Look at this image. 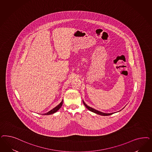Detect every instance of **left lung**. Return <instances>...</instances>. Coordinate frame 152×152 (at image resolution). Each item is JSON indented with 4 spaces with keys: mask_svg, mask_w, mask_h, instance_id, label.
<instances>
[{
    "mask_svg": "<svg viewBox=\"0 0 152 152\" xmlns=\"http://www.w3.org/2000/svg\"><path fill=\"white\" fill-rule=\"evenodd\" d=\"M83 104H84V106L86 107V108L88 109V110H89V111H92V112H93V113H96L98 114V115H102V116H108V115H112L113 113H102V112H100V111H98L96 110H95V109H94L93 108L91 107H89V106H87L86 103H84L83 100Z\"/></svg>",
    "mask_w": 152,
    "mask_h": 152,
    "instance_id": "8db88e82",
    "label": "left lung"
}]
</instances>
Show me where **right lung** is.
Segmentation results:
<instances>
[{
    "label": "right lung",
    "instance_id": "add662e5",
    "mask_svg": "<svg viewBox=\"0 0 152 152\" xmlns=\"http://www.w3.org/2000/svg\"><path fill=\"white\" fill-rule=\"evenodd\" d=\"M63 100H62V101L61 102V103L59 104V105H58L56 107H55L54 108L53 110H51V111H49L48 113H45L44 115H51V114H53V113H56L57 111H58L59 109L60 108V107H61V106H62V104H63Z\"/></svg>",
    "mask_w": 152,
    "mask_h": 152
}]
</instances>
